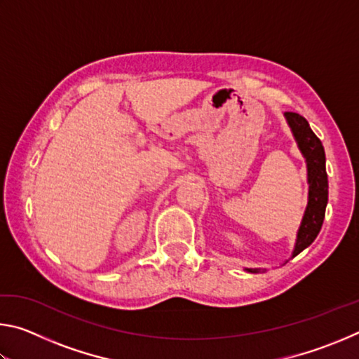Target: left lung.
Wrapping results in <instances>:
<instances>
[{
	"instance_id": "left-lung-1",
	"label": "left lung",
	"mask_w": 359,
	"mask_h": 359,
	"mask_svg": "<svg viewBox=\"0 0 359 359\" xmlns=\"http://www.w3.org/2000/svg\"><path fill=\"white\" fill-rule=\"evenodd\" d=\"M291 133L297 142L301 154L307 163V180H309V203L304 212L299 231L293 250V257L307 248L317 238L321 224L325 220L327 204V174H326V156L325 149L320 139L309 126V121L296 112H285ZM248 272H259V269H247Z\"/></svg>"
}]
</instances>
